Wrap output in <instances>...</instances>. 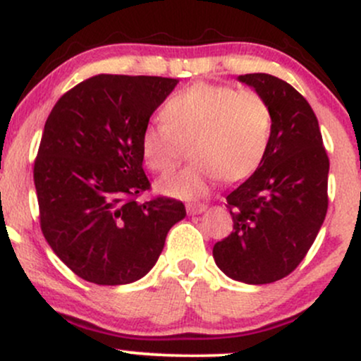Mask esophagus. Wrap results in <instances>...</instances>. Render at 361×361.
Segmentation results:
<instances>
[{
  "mask_svg": "<svg viewBox=\"0 0 361 361\" xmlns=\"http://www.w3.org/2000/svg\"><path fill=\"white\" fill-rule=\"evenodd\" d=\"M186 210H188V214L192 215L202 214L207 210V204H186Z\"/></svg>",
  "mask_w": 361,
  "mask_h": 361,
  "instance_id": "obj_1",
  "label": "esophagus"
}]
</instances>
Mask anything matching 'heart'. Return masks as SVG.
<instances>
[{
    "label": "heart",
    "instance_id": "b5f03b06",
    "mask_svg": "<svg viewBox=\"0 0 361 361\" xmlns=\"http://www.w3.org/2000/svg\"><path fill=\"white\" fill-rule=\"evenodd\" d=\"M163 122L140 132L144 163L157 175H169L185 157L192 163L163 180L159 190L178 198H198L217 178L226 183L247 180L267 156L271 110L255 90L197 81L168 98Z\"/></svg>",
    "mask_w": 361,
    "mask_h": 361
}]
</instances>
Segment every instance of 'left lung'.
<instances>
[{
	"instance_id": "obj_1",
	"label": "left lung",
	"mask_w": 361,
	"mask_h": 361,
	"mask_svg": "<svg viewBox=\"0 0 361 361\" xmlns=\"http://www.w3.org/2000/svg\"><path fill=\"white\" fill-rule=\"evenodd\" d=\"M271 110V137L259 168L227 195L233 231L215 243L214 259L231 279L251 285L290 275L324 222L329 157L317 117L293 86L271 74L239 76Z\"/></svg>"
}]
</instances>
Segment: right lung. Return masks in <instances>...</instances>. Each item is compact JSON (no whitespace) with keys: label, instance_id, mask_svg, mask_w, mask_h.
Returning <instances> with one entry per match:
<instances>
[{"label":"right lung","instance_id":"1","mask_svg":"<svg viewBox=\"0 0 361 361\" xmlns=\"http://www.w3.org/2000/svg\"><path fill=\"white\" fill-rule=\"evenodd\" d=\"M178 80L97 74L66 91L45 122L34 163L40 229L73 273L123 285L154 267L168 231L186 215L151 190L140 132Z\"/></svg>","mask_w":361,"mask_h":361}]
</instances>
